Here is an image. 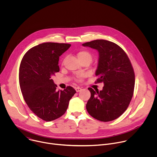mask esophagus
Returning a JSON list of instances; mask_svg holds the SVG:
<instances>
[{"instance_id": "obj_1", "label": "esophagus", "mask_w": 157, "mask_h": 157, "mask_svg": "<svg viewBox=\"0 0 157 157\" xmlns=\"http://www.w3.org/2000/svg\"><path fill=\"white\" fill-rule=\"evenodd\" d=\"M75 90H76V92H79V91H81L82 90V89L81 87H77L75 88Z\"/></svg>"}]
</instances>
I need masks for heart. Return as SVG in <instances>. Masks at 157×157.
Here are the masks:
<instances>
[{
	"label": "heart",
	"instance_id": "obj_1",
	"mask_svg": "<svg viewBox=\"0 0 157 157\" xmlns=\"http://www.w3.org/2000/svg\"><path fill=\"white\" fill-rule=\"evenodd\" d=\"M77 56L79 61L84 60V59H89L91 61L92 60V55L91 53L87 51V50H81L77 53Z\"/></svg>",
	"mask_w": 157,
	"mask_h": 157
}]
</instances>
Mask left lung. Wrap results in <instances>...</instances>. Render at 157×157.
<instances>
[{"label":"left lung","instance_id":"1","mask_svg":"<svg viewBox=\"0 0 157 157\" xmlns=\"http://www.w3.org/2000/svg\"><path fill=\"white\" fill-rule=\"evenodd\" d=\"M98 50L97 82H104L102 90L91 87V98L86 104L88 113L97 120L109 122L120 117L128 107L133 96L135 74L125 52L117 44L96 40L82 44Z\"/></svg>","mask_w":157,"mask_h":157}]
</instances>
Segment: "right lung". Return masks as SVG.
Returning a JSON list of instances; mask_svg holds the SVG:
<instances>
[{"label":"right lung","instance_id":"obj_1","mask_svg":"<svg viewBox=\"0 0 157 157\" xmlns=\"http://www.w3.org/2000/svg\"><path fill=\"white\" fill-rule=\"evenodd\" d=\"M70 47L67 43H43L30 49L21 59L19 83L22 95L30 109L43 121L62 116L76 93L71 86L56 91L52 79L59 71V56Z\"/></svg>","mask_w":157,"mask_h":157}]
</instances>
